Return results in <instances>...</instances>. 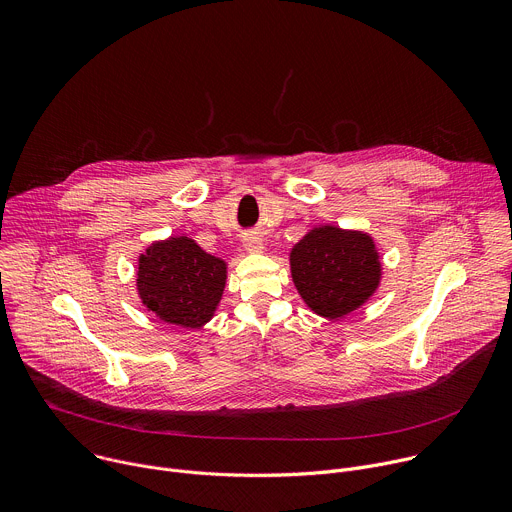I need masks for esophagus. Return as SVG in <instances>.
<instances>
[{
	"mask_svg": "<svg viewBox=\"0 0 512 512\" xmlns=\"http://www.w3.org/2000/svg\"><path fill=\"white\" fill-rule=\"evenodd\" d=\"M242 242H244V248H246V252H250V254H258V252H262V250H264L262 238H258L256 234H246Z\"/></svg>",
	"mask_w": 512,
	"mask_h": 512,
	"instance_id": "1",
	"label": "esophagus"
}]
</instances>
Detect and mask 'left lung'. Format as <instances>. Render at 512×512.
Returning <instances> with one entry per match:
<instances>
[{
    "label": "left lung",
    "mask_w": 512,
    "mask_h": 512,
    "mask_svg": "<svg viewBox=\"0 0 512 512\" xmlns=\"http://www.w3.org/2000/svg\"><path fill=\"white\" fill-rule=\"evenodd\" d=\"M290 274L306 306L333 321L357 311L375 294L381 260L369 234L319 226L292 246Z\"/></svg>",
    "instance_id": "8db88e82"
}]
</instances>
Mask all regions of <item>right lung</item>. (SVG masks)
Segmentation results:
<instances>
[{"mask_svg": "<svg viewBox=\"0 0 512 512\" xmlns=\"http://www.w3.org/2000/svg\"><path fill=\"white\" fill-rule=\"evenodd\" d=\"M228 264L187 236L153 242L139 256L137 292L159 321L183 329L206 325L222 300Z\"/></svg>", "mask_w": 512, "mask_h": 512, "instance_id": "right-lung-1", "label": "right lung"}]
</instances>
